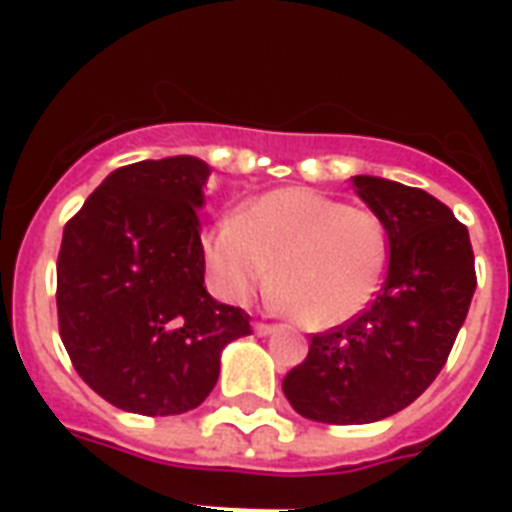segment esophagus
<instances>
[{
  "mask_svg": "<svg viewBox=\"0 0 512 512\" xmlns=\"http://www.w3.org/2000/svg\"><path fill=\"white\" fill-rule=\"evenodd\" d=\"M252 329H255V334H260V337H266V334L274 332V326H271V323H266V321H255V323H252Z\"/></svg>",
  "mask_w": 512,
  "mask_h": 512,
  "instance_id": "34e87169",
  "label": "esophagus"
}]
</instances>
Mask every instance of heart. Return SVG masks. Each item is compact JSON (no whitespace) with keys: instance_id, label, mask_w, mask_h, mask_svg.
I'll use <instances>...</instances> for the list:
<instances>
[{"instance_id":"heart-1","label":"heart","mask_w":512,"mask_h":512,"mask_svg":"<svg viewBox=\"0 0 512 512\" xmlns=\"http://www.w3.org/2000/svg\"><path fill=\"white\" fill-rule=\"evenodd\" d=\"M213 282L230 301L274 285L310 329H332L370 307L384 285L389 235L373 211L321 191H268L205 238Z\"/></svg>"}]
</instances>
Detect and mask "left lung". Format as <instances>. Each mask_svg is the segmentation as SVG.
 <instances>
[{
	"mask_svg": "<svg viewBox=\"0 0 512 512\" xmlns=\"http://www.w3.org/2000/svg\"><path fill=\"white\" fill-rule=\"evenodd\" d=\"M356 194L384 222L389 266L370 307L312 334L282 392L301 417L365 425L403 411L439 376L472 304L469 230L428 191L356 175Z\"/></svg>",
	"mask_w": 512,
	"mask_h": 512,
	"instance_id": "1",
	"label": "left lung"
}]
</instances>
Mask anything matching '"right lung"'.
Masks as SVG:
<instances>
[{
    "instance_id": "obj_1",
    "label": "right lung",
    "mask_w": 512,
    "mask_h": 512,
    "mask_svg": "<svg viewBox=\"0 0 512 512\" xmlns=\"http://www.w3.org/2000/svg\"><path fill=\"white\" fill-rule=\"evenodd\" d=\"M194 156L115 169L65 224L57 318L76 373L112 406L169 417L197 408L227 343L252 334L241 307L205 290Z\"/></svg>"
}]
</instances>
